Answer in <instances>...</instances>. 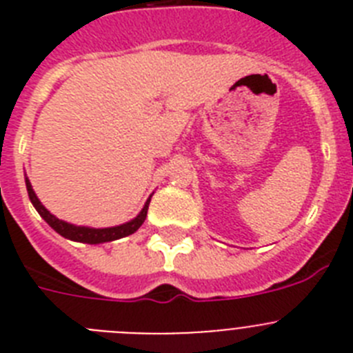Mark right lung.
Wrapping results in <instances>:
<instances>
[{
  "label": "right lung",
  "instance_id": "obj_1",
  "mask_svg": "<svg viewBox=\"0 0 353 353\" xmlns=\"http://www.w3.org/2000/svg\"><path fill=\"white\" fill-rule=\"evenodd\" d=\"M26 189L33 207L37 208V212L42 215V219L46 221V223H48L56 233H60L61 236H65V239L68 240L83 242V244H104V242H113V240L123 239V236H129L132 235L134 232H138L139 226L145 223L146 212H148V205H150V198H152V196H150V198L146 199L143 210L139 212L132 221H129V223L120 224V226H113V228H88V226H76V224L65 223V221L58 219L56 215H52L48 208L40 203V199L37 198L35 191H33V187H31L30 180L28 179H26Z\"/></svg>",
  "mask_w": 353,
  "mask_h": 353
}]
</instances>
